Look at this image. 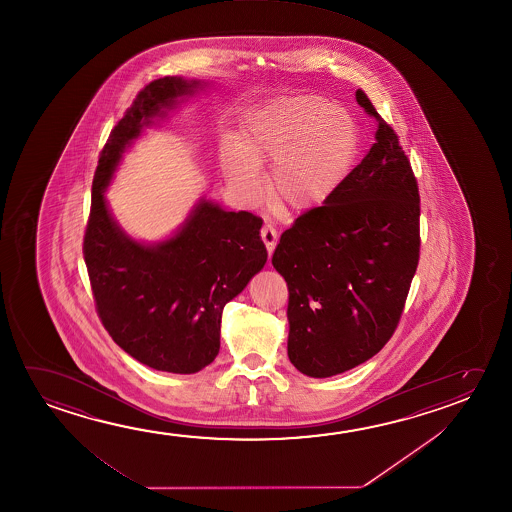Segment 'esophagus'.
Here are the masks:
<instances>
[{
  "instance_id": "34e87169",
  "label": "esophagus",
  "mask_w": 512,
  "mask_h": 512,
  "mask_svg": "<svg viewBox=\"0 0 512 512\" xmlns=\"http://www.w3.org/2000/svg\"><path fill=\"white\" fill-rule=\"evenodd\" d=\"M260 237H262V241L266 244V250L271 255L276 248V241H278L275 227L273 225H264V227L260 228Z\"/></svg>"
}]
</instances>
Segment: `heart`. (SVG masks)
Masks as SVG:
<instances>
[{"instance_id":"b5f03b06","label":"heart","mask_w":512,"mask_h":512,"mask_svg":"<svg viewBox=\"0 0 512 512\" xmlns=\"http://www.w3.org/2000/svg\"><path fill=\"white\" fill-rule=\"evenodd\" d=\"M353 117L317 95L285 97L255 111L237 143L221 149L228 184L246 202L262 195L259 166H268L269 197L303 213L328 202L346 181L358 152Z\"/></svg>"}]
</instances>
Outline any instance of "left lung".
<instances>
[{"instance_id":"8db88e82","label":"left lung","mask_w":512,"mask_h":512,"mask_svg":"<svg viewBox=\"0 0 512 512\" xmlns=\"http://www.w3.org/2000/svg\"><path fill=\"white\" fill-rule=\"evenodd\" d=\"M376 143L335 195L298 216L273 253L289 289L292 365L330 378L379 353L397 330L420 259L417 177L394 127L363 90Z\"/></svg>"}]
</instances>
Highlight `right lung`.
I'll return each mask as SVG.
<instances>
[{
  "instance_id": "1",
  "label": "right lung",
  "mask_w": 512,
  "mask_h": 512,
  "mask_svg": "<svg viewBox=\"0 0 512 512\" xmlns=\"http://www.w3.org/2000/svg\"><path fill=\"white\" fill-rule=\"evenodd\" d=\"M197 85L166 76L138 92L99 154L83 237L95 310L111 339L134 360L173 374H193L213 362L223 307L268 259L262 220L246 211L202 200L172 239L145 246L127 237L106 207L104 189L126 145Z\"/></svg>"
}]
</instances>
